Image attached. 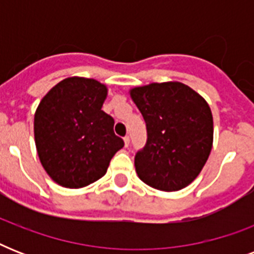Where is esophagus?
<instances>
[{"mask_svg":"<svg viewBox=\"0 0 254 254\" xmlns=\"http://www.w3.org/2000/svg\"><path fill=\"white\" fill-rule=\"evenodd\" d=\"M124 142H125V146H129V142H130V138H129V135L127 137H124Z\"/></svg>","mask_w":254,"mask_h":254,"instance_id":"esophagus-1","label":"esophagus"}]
</instances>
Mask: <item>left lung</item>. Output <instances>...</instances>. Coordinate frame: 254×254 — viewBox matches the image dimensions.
<instances>
[{
	"mask_svg": "<svg viewBox=\"0 0 254 254\" xmlns=\"http://www.w3.org/2000/svg\"><path fill=\"white\" fill-rule=\"evenodd\" d=\"M147 141L135 154L134 166L143 183L161 191H179L200 174L213 142L211 108L197 92L179 81L131 88Z\"/></svg>",
	"mask_w": 254,
	"mask_h": 254,
	"instance_id": "obj_1",
	"label": "left lung"
}]
</instances>
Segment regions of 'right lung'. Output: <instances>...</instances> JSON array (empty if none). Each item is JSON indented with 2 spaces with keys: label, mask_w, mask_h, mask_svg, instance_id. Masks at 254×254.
Masks as SVG:
<instances>
[{
  "label": "right lung",
  "mask_w": 254,
  "mask_h": 254,
  "mask_svg": "<svg viewBox=\"0 0 254 254\" xmlns=\"http://www.w3.org/2000/svg\"><path fill=\"white\" fill-rule=\"evenodd\" d=\"M107 85L87 77L59 81L38 105L34 138L42 166L55 183L81 189L105 175L124 141L101 111Z\"/></svg>",
  "instance_id": "1"
}]
</instances>
